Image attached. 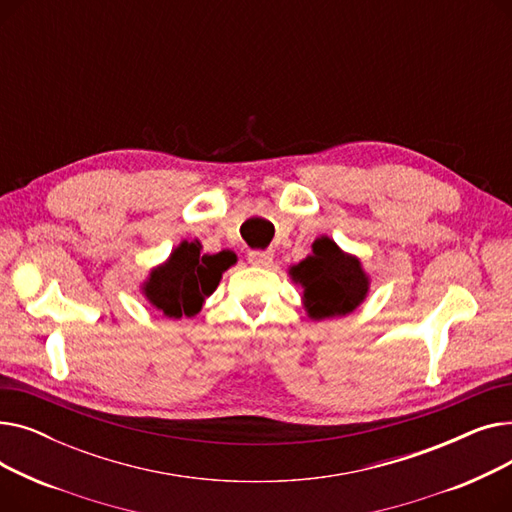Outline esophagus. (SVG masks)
<instances>
[{
    "label": "esophagus",
    "mask_w": 512,
    "mask_h": 512,
    "mask_svg": "<svg viewBox=\"0 0 512 512\" xmlns=\"http://www.w3.org/2000/svg\"><path fill=\"white\" fill-rule=\"evenodd\" d=\"M247 259H249V263L255 265V267H267V265L272 263L274 253H272V251H251V253L247 255Z\"/></svg>",
    "instance_id": "esophagus-1"
}]
</instances>
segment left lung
Listing matches in <instances>:
<instances>
[{
  "label": "left lung",
  "mask_w": 512,
  "mask_h": 512,
  "mask_svg": "<svg viewBox=\"0 0 512 512\" xmlns=\"http://www.w3.org/2000/svg\"><path fill=\"white\" fill-rule=\"evenodd\" d=\"M290 276L303 288V305L311 319L353 313L369 290L361 261L344 253L328 236L313 242V253L292 265Z\"/></svg>",
  "instance_id": "obj_1"
}]
</instances>
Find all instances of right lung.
<instances>
[{
    "label": "right lung",
    "mask_w": 512,
    "mask_h": 512,
    "mask_svg": "<svg viewBox=\"0 0 512 512\" xmlns=\"http://www.w3.org/2000/svg\"><path fill=\"white\" fill-rule=\"evenodd\" d=\"M201 242H180L170 259L149 274L143 292L147 301L166 317H193L218 288L222 274L236 261L230 251L203 253Z\"/></svg>",
    "instance_id": "right-lung-1"
}]
</instances>
